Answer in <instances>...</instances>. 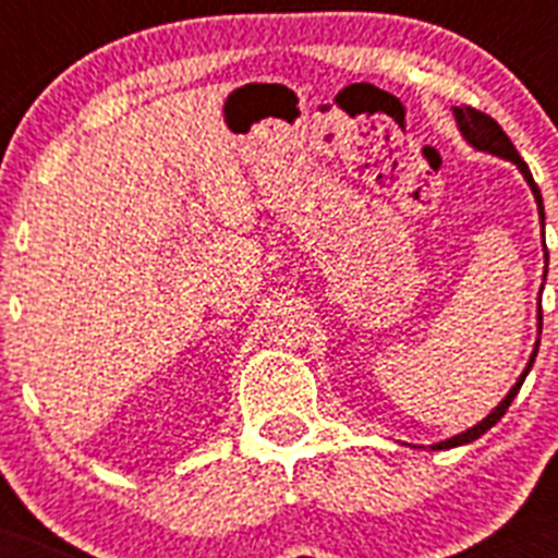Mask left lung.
Listing matches in <instances>:
<instances>
[{"instance_id": "left-lung-1", "label": "left lung", "mask_w": 558, "mask_h": 558, "mask_svg": "<svg viewBox=\"0 0 558 558\" xmlns=\"http://www.w3.org/2000/svg\"><path fill=\"white\" fill-rule=\"evenodd\" d=\"M452 117H456V125L458 131H461V136L466 140V145L475 147V150L481 153H489V156H497V159L502 161H511V165H517V170L522 172V179H525V184L531 186V192H534V201H536V211H539V223L545 226V206H542V192L539 186H536L534 175H531L529 165L520 159V153H517V147L511 145V140L506 136V131H502L500 125H497L495 120H492L489 113L483 111H475V108L470 106H452ZM545 268H548V248H545ZM548 274V270H545ZM536 335H542V307L539 313H536ZM536 352H539V338H536L534 343V352H531L529 363H525V368H522V374L517 377V383L511 386V391L506 393V397L497 402V408H492V413L486 418H481L477 425L466 427L463 433H458V436L452 438H445V441H438V445H430V450H452V447H461V445H470V441H475V438H481L483 433L489 430V427H495L497 422L502 418V413L509 411V405L514 402L517 391H520V386L525 383V377H529L531 366H534V357Z\"/></svg>"}]
</instances>
